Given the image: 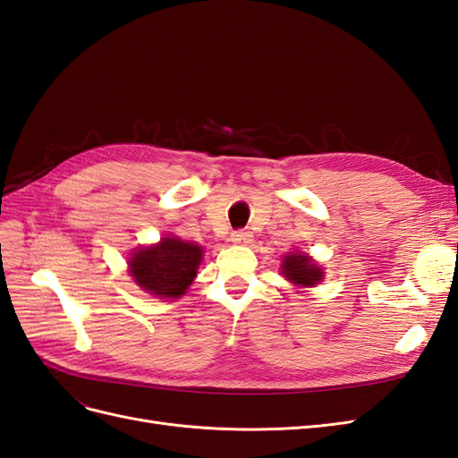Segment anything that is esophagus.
Segmentation results:
<instances>
[{
  "instance_id": "esophagus-1",
  "label": "esophagus",
  "mask_w": 458,
  "mask_h": 458,
  "mask_svg": "<svg viewBox=\"0 0 458 458\" xmlns=\"http://www.w3.org/2000/svg\"><path fill=\"white\" fill-rule=\"evenodd\" d=\"M234 244H250L252 242V233L250 231H234L233 233V239Z\"/></svg>"
}]
</instances>
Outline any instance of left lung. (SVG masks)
I'll use <instances>...</instances> for the list:
<instances>
[{
    "label": "left lung",
    "instance_id": "left-lung-1",
    "mask_svg": "<svg viewBox=\"0 0 458 458\" xmlns=\"http://www.w3.org/2000/svg\"><path fill=\"white\" fill-rule=\"evenodd\" d=\"M281 271L286 276V281L298 286H315L323 281V267H318V263L303 252H293L283 256Z\"/></svg>",
    "mask_w": 458,
    "mask_h": 458
}]
</instances>
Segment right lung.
Returning a JSON list of instances; mask_svg holds the SVG:
<instances>
[{
	"label": "right lung",
	"instance_id": "right-lung-1",
	"mask_svg": "<svg viewBox=\"0 0 458 458\" xmlns=\"http://www.w3.org/2000/svg\"><path fill=\"white\" fill-rule=\"evenodd\" d=\"M204 250L195 242L164 237L158 244L141 246L128 259L137 286L157 298H182L192 284Z\"/></svg>",
	"mask_w": 458,
	"mask_h": 458
}]
</instances>
